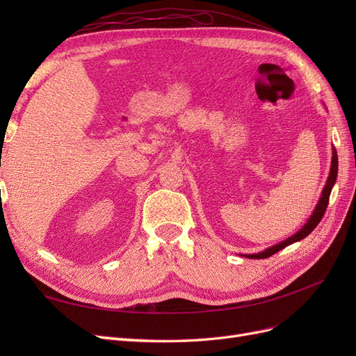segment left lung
Here are the masks:
<instances>
[{"instance_id":"left-lung-1","label":"left lung","mask_w":356,"mask_h":356,"mask_svg":"<svg viewBox=\"0 0 356 356\" xmlns=\"http://www.w3.org/2000/svg\"><path fill=\"white\" fill-rule=\"evenodd\" d=\"M337 169H339V159H337L336 149H334V152H332V160H331V170H330V177H328V179H327V184H325V187H324V191H322V196H321V200H319V203H318L316 209L314 211V213H312L310 220L306 222V225H305L303 229H301L300 232H297L294 236H291V238H288L286 241H284V242H281V243H277V245H275V246H272V248H268V250H266V251H263V252L252 254V255H245V257H248V258H257V260H258V258H267V257H270V255L276 254L277 251L284 250L285 246H288V245H291V243H294V242H297V241L305 239L307 234H310L312 232H314V229L319 224V221L322 220V217H324V213H325V211H327L331 190H332L334 182H336V178H337Z\"/></svg>"}]
</instances>
